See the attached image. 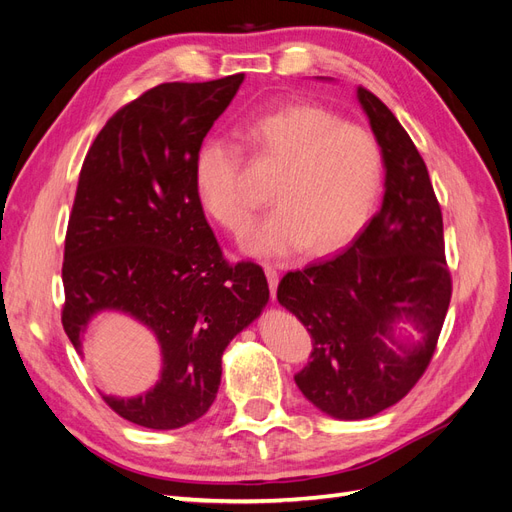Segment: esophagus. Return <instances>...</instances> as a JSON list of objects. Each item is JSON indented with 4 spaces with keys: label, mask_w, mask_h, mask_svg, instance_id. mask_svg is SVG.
Wrapping results in <instances>:
<instances>
[{
    "label": "esophagus",
    "mask_w": 512,
    "mask_h": 512,
    "mask_svg": "<svg viewBox=\"0 0 512 512\" xmlns=\"http://www.w3.org/2000/svg\"><path fill=\"white\" fill-rule=\"evenodd\" d=\"M265 275H267V282H269V290L275 297L277 292V284H280V273H277V269L273 265H265Z\"/></svg>",
    "instance_id": "34e87169"
}]
</instances>
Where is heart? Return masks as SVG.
I'll use <instances>...</instances> for the list:
<instances>
[{"label":"heart","instance_id":"b5f03b06","mask_svg":"<svg viewBox=\"0 0 512 512\" xmlns=\"http://www.w3.org/2000/svg\"><path fill=\"white\" fill-rule=\"evenodd\" d=\"M243 145L277 166L273 209L252 230L256 256H288L307 245L331 252L359 235L382 188L384 158L376 134L316 102H288L239 121ZM241 147L222 136L198 145L192 183L200 209L243 235L256 203L241 183Z\"/></svg>","mask_w":512,"mask_h":512}]
</instances>
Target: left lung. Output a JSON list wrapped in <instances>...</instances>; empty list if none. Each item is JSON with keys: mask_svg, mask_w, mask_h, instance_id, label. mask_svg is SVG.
<instances>
[{"mask_svg": "<svg viewBox=\"0 0 512 512\" xmlns=\"http://www.w3.org/2000/svg\"><path fill=\"white\" fill-rule=\"evenodd\" d=\"M382 147L384 200L346 252L290 271L277 301L312 335V361L294 382L316 408L356 421L406 397L438 346L451 303L440 203L427 166L397 117L369 89H356ZM424 333L412 347L394 327Z\"/></svg>", "mask_w": 512, "mask_h": 512, "instance_id": "8db88e82", "label": "left lung"}]
</instances>
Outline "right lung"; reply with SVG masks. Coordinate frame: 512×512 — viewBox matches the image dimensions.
I'll list each match as a JSON object with an SVG mask.
<instances>
[{
    "mask_svg": "<svg viewBox=\"0 0 512 512\" xmlns=\"http://www.w3.org/2000/svg\"><path fill=\"white\" fill-rule=\"evenodd\" d=\"M241 83L232 74L145 91L106 121L76 185L61 324L79 352L100 312L128 314L158 337V384L132 399L102 395L147 429H177L211 408L226 346L269 301L262 267L224 258L192 183L194 153Z\"/></svg>",
    "mask_w": 512,
    "mask_h": 512,
    "instance_id": "1",
    "label": "right lung"
}]
</instances>
